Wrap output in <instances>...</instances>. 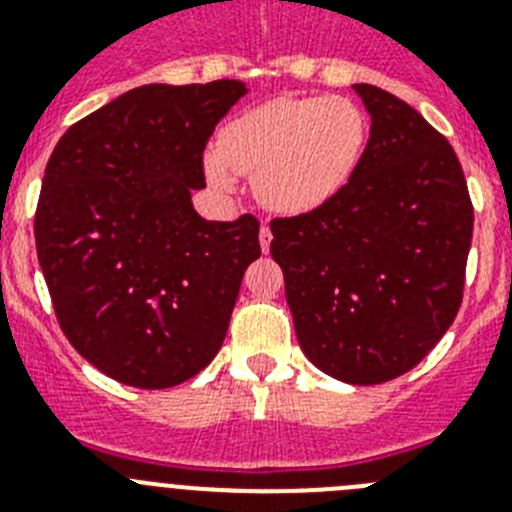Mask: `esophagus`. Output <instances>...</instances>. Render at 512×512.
Listing matches in <instances>:
<instances>
[{
	"instance_id": "34e87169",
	"label": "esophagus",
	"mask_w": 512,
	"mask_h": 512,
	"mask_svg": "<svg viewBox=\"0 0 512 512\" xmlns=\"http://www.w3.org/2000/svg\"><path fill=\"white\" fill-rule=\"evenodd\" d=\"M259 243H261V251L269 253V246H271V228L266 223H261L259 228Z\"/></svg>"
}]
</instances>
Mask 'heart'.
I'll list each match as a JSON object with an SVG mask.
<instances>
[{"label":"heart","instance_id":"obj_1","mask_svg":"<svg viewBox=\"0 0 512 512\" xmlns=\"http://www.w3.org/2000/svg\"><path fill=\"white\" fill-rule=\"evenodd\" d=\"M366 140L369 122L351 99L274 97L225 122L205 171L220 192L233 189V171L253 174L261 205L302 215L323 207L351 182Z\"/></svg>","mask_w":512,"mask_h":512}]
</instances>
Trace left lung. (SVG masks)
<instances>
[{"label":"left lung","mask_w":512,"mask_h":512,"mask_svg":"<svg viewBox=\"0 0 512 512\" xmlns=\"http://www.w3.org/2000/svg\"><path fill=\"white\" fill-rule=\"evenodd\" d=\"M372 115L351 182L318 210L271 220L295 333L320 372L382 384L454 323L474 210L449 140L418 110L354 84Z\"/></svg>","instance_id":"left-lung-1"}]
</instances>
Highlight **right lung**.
<instances>
[{
	"mask_svg": "<svg viewBox=\"0 0 512 512\" xmlns=\"http://www.w3.org/2000/svg\"><path fill=\"white\" fill-rule=\"evenodd\" d=\"M235 79L146 84L61 135L45 166L35 246L61 330L102 374L164 390L220 351L259 220L197 215L202 153L246 94Z\"/></svg>",
	"mask_w": 512,
	"mask_h": 512,
	"instance_id": "1",
	"label": "right lung"
}]
</instances>
